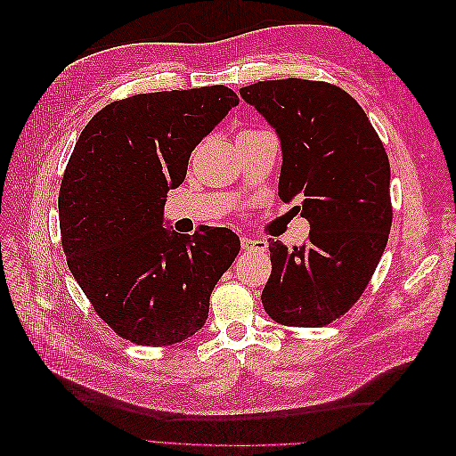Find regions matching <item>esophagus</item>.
<instances>
[{
    "label": "esophagus",
    "instance_id": "1",
    "mask_svg": "<svg viewBox=\"0 0 456 456\" xmlns=\"http://www.w3.org/2000/svg\"><path fill=\"white\" fill-rule=\"evenodd\" d=\"M241 247L247 253H265L268 249V243L265 240H255V238H241Z\"/></svg>",
    "mask_w": 456,
    "mask_h": 456
}]
</instances>
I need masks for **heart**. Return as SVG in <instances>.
<instances>
[{"mask_svg": "<svg viewBox=\"0 0 456 456\" xmlns=\"http://www.w3.org/2000/svg\"><path fill=\"white\" fill-rule=\"evenodd\" d=\"M255 129H245V131H241V133H253Z\"/></svg>", "mask_w": 456, "mask_h": 456, "instance_id": "obj_1", "label": "heart"}]
</instances>
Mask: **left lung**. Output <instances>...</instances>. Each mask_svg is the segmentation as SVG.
Listing matches in <instances>:
<instances>
[{
    "label": "left lung",
    "mask_w": 456,
    "mask_h": 456,
    "mask_svg": "<svg viewBox=\"0 0 456 456\" xmlns=\"http://www.w3.org/2000/svg\"><path fill=\"white\" fill-rule=\"evenodd\" d=\"M240 94L280 139L281 201L300 200L310 223V241L293 251L270 240L262 306L281 325H329L362 297L388 243V156L362 106L337 86L289 77Z\"/></svg>",
    "instance_id": "1"
}]
</instances>
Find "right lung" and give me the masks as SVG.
I'll use <instances>...</instances> for the list:
<instances>
[{"instance_id": "obj_1", "label": "right lung", "mask_w": 456, "mask_h": 456, "mask_svg": "<svg viewBox=\"0 0 456 456\" xmlns=\"http://www.w3.org/2000/svg\"><path fill=\"white\" fill-rule=\"evenodd\" d=\"M238 104L224 86L129 96L87 123L68 161L59 194L68 268L94 312L139 346L196 335L240 253L228 228H163L190 154Z\"/></svg>"}]
</instances>
